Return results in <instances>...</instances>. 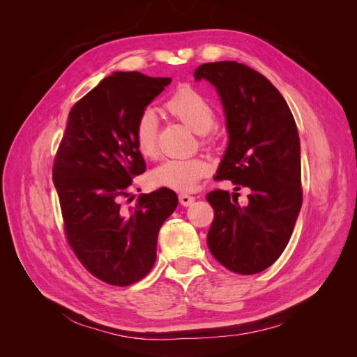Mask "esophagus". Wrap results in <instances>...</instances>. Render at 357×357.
I'll list each match as a JSON object with an SVG mask.
<instances>
[{
  "instance_id": "1",
  "label": "esophagus",
  "mask_w": 357,
  "mask_h": 357,
  "mask_svg": "<svg viewBox=\"0 0 357 357\" xmlns=\"http://www.w3.org/2000/svg\"><path fill=\"white\" fill-rule=\"evenodd\" d=\"M178 201L181 205H185V207H189V205L195 201V198H193L192 195H188V193H181V195H178Z\"/></svg>"
}]
</instances>
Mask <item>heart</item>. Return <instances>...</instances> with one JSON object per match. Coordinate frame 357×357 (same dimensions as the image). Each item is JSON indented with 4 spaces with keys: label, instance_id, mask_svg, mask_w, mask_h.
<instances>
[{
    "label": "heart",
    "instance_id": "obj_1",
    "mask_svg": "<svg viewBox=\"0 0 357 357\" xmlns=\"http://www.w3.org/2000/svg\"><path fill=\"white\" fill-rule=\"evenodd\" d=\"M164 112L176 121L190 128L193 132L202 135V144L210 146L213 142L207 132L215 123V112L210 101L192 88H181L172 93L164 102ZM134 144L138 153L146 159L158 156V128L156 116L152 110H146L135 122ZM211 169L210 162L201 156L189 159H167L156 167L150 180L153 185L168 188L177 192H190Z\"/></svg>",
    "mask_w": 357,
    "mask_h": 357
}]
</instances>
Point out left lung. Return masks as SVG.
<instances>
[{
	"instance_id": "1",
	"label": "left lung",
	"mask_w": 357,
	"mask_h": 357,
	"mask_svg": "<svg viewBox=\"0 0 357 357\" xmlns=\"http://www.w3.org/2000/svg\"><path fill=\"white\" fill-rule=\"evenodd\" d=\"M193 77L218 89L226 114L229 144L215 180L250 189L245 207L238 204V193H207L214 210L207 244L229 271L257 274L283 253L302 205L295 119L274 84L243 63H202Z\"/></svg>"
}]
</instances>
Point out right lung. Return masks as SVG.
I'll list each match as a JSON object with an SVG mask.
<instances>
[{
	"instance_id": "1",
	"label": "right lung",
	"mask_w": 357,
	"mask_h": 357,
	"mask_svg": "<svg viewBox=\"0 0 357 357\" xmlns=\"http://www.w3.org/2000/svg\"><path fill=\"white\" fill-rule=\"evenodd\" d=\"M169 82L138 71L105 77L73 105L53 160L67 243L107 284L129 286L150 273L160 226L178 204L176 192L160 188L125 205L132 178L146 171L135 122Z\"/></svg>"
}]
</instances>
